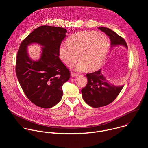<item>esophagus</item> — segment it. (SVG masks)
Returning a JSON list of instances; mask_svg holds the SVG:
<instances>
[{"mask_svg":"<svg viewBox=\"0 0 148 148\" xmlns=\"http://www.w3.org/2000/svg\"><path fill=\"white\" fill-rule=\"evenodd\" d=\"M78 75V74L74 73H73V72H71V77H75L77 76Z\"/></svg>","mask_w":148,"mask_h":148,"instance_id":"1","label":"esophagus"}]
</instances>
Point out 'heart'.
I'll use <instances>...</instances> for the list:
<instances>
[{
    "instance_id": "obj_1",
    "label": "heart",
    "mask_w": 148,
    "mask_h": 148,
    "mask_svg": "<svg viewBox=\"0 0 148 148\" xmlns=\"http://www.w3.org/2000/svg\"><path fill=\"white\" fill-rule=\"evenodd\" d=\"M108 46V38L104 34L95 31L80 32L71 35L67 43L60 45L59 54L67 66H71L78 56L79 60L74 67L77 71H84L87 67L94 71L101 66Z\"/></svg>"
}]
</instances>
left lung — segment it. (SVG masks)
I'll return each instance as SVG.
<instances>
[{
    "instance_id": "left-lung-1",
    "label": "left lung",
    "mask_w": 148,
    "mask_h": 148,
    "mask_svg": "<svg viewBox=\"0 0 148 148\" xmlns=\"http://www.w3.org/2000/svg\"><path fill=\"white\" fill-rule=\"evenodd\" d=\"M98 29L109 36L111 46L121 45L128 49L125 40L117 33L107 27H98ZM88 82L81 90L83 99L90 106L98 108L105 106L113 102L121 91L123 86H115L110 83L101 73V69L87 74Z\"/></svg>"
}]
</instances>
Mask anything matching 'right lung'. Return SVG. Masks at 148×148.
I'll return each mask as SVG.
<instances>
[{"mask_svg":"<svg viewBox=\"0 0 148 148\" xmlns=\"http://www.w3.org/2000/svg\"><path fill=\"white\" fill-rule=\"evenodd\" d=\"M67 30L49 26L36 29L21 43L16 56V73L28 99L37 106L51 108L62 98V87L70 77V71L59 58V47ZM37 43L42 48L40 59L32 60L27 46Z\"/></svg>","mask_w":148,"mask_h":148,"instance_id":"add662e5","label":"right lung"}]
</instances>
